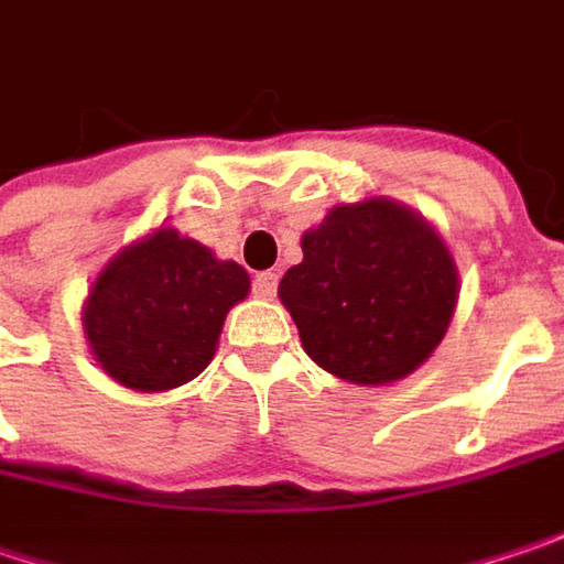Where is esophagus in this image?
Returning a JSON list of instances; mask_svg holds the SVG:
<instances>
[{
  "label": "esophagus",
  "instance_id": "1",
  "mask_svg": "<svg viewBox=\"0 0 564 564\" xmlns=\"http://www.w3.org/2000/svg\"><path fill=\"white\" fill-rule=\"evenodd\" d=\"M275 289H279V275L272 269L253 275V295L257 297H275Z\"/></svg>",
  "mask_w": 564,
  "mask_h": 564
}]
</instances>
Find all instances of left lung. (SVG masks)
Instances as JSON below:
<instances>
[{"instance_id":"left-lung-1","label":"left lung","mask_w":564,"mask_h":564,"mask_svg":"<svg viewBox=\"0 0 564 564\" xmlns=\"http://www.w3.org/2000/svg\"><path fill=\"white\" fill-rule=\"evenodd\" d=\"M301 250L279 297L324 371L390 383L435 352L454 317L457 269L419 215L390 199L336 206Z\"/></svg>"}]
</instances>
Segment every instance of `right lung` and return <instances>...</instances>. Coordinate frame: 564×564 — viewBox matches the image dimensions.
I'll list each match as a JSON object with an SVG mask.
<instances>
[{
	"label": "right lung",
	"mask_w": 564,
	"mask_h": 564,
	"mask_svg": "<svg viewBox=\"0 0 564 564\" xmlns=\"http://www.w3.org/2000/svg\"><path fill=\"white\" fill-rule=\"evenodd\" d=\"M247 289L238 263L215 260L203 243L161 228L98 275L85 307L91 352L123 387H181L209 365L225 314Z\"/></svg>",
	"instance_id": "obj_1"
}]
</instances>
